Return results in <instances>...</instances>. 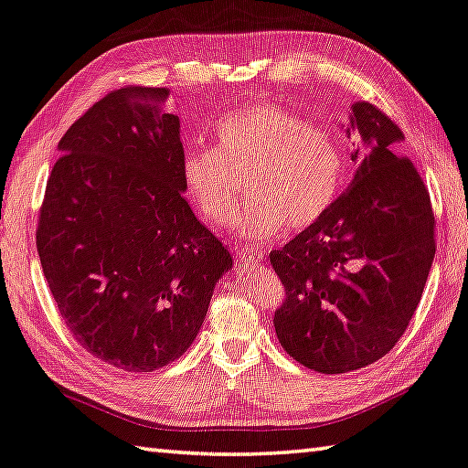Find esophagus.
I'll list each match as a JSON object with an SVG mask.
<instances>
[{
  "label": "esophagus",
  "mask_w": 468,
  "mask_h": 468,
  "mask_svg": "<svg viewBox=\"0 0 468 468\" xmlns=\"http://www.w3.org/2000/svg\"><path fill=\"white\" fill-rule=\"evenodd\" d=\"M237 258H239V261H261L263 251L256 248H241L237 251Z\"/></svg>",
  "instance_id": "esophagus-1"
}]
</instances>
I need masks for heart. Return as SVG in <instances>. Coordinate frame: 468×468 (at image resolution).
Returning a JSON list of instances; mask_svg holds the SVG:
<instances>
[{"label":"heart","mask_w":468,"mask_h":468,"mask_svg":"<svg viewBox=\"0 0 468 468\" xmlns=\"http://www.w3.org/2000/svg\"><path fill=\"white\" fill-rule=\"evenodd\" d=\"M250 197L237 229L266 239L315 225L342 194L347 176L344 143L329 126L274 104H253L220 118L217 147L186 149L182 177L188 197L208 223L229 225L239 207L241 182Z\"/></svg>","instance_id":"heart-1"}]
</instances>
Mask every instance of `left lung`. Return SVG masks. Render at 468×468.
I'll return each instance as SVG.
<instances>
[{
    "label": "left lung",
    "mask_w": 468,
    "mask_h": 468,
    "mask_svg": "<svg viewBox=\"0 0 468 468\" xmlns=\"http://www.w3.org/2000/svg\"><path fill=\"white\" fill-rule=\"evenodd\" d=\"M360 161L352 188L325 217L270 253L284 286L274 327L286 354L321 375L380 360L405 334L436 253L430 192L403 133L380 108L356 101Z\"/></svg>",
    "instance_id": "obj_1"
}]
</instances>
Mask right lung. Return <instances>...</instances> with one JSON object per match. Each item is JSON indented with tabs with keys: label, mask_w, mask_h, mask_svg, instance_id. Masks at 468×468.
I'll use <instances>...</instances> for the list:
<instances>
[{
	"label": "right lung",
	"mask_w": 468,
	"mask_h": 468,
	"mask_svg": "<svg viewBox=\"0 0 468 468\" xmlns=\"http://www.w3.org/2000/svg\"><path fill=\"white\" fill-rule=\"evenodd\" d=\"M167 88L106 93L58 141L37 250L81 347L126 372L188 350L231 253L194 217Z\"/></svg>",
	"instance_id": "1"
}]
</instances>
